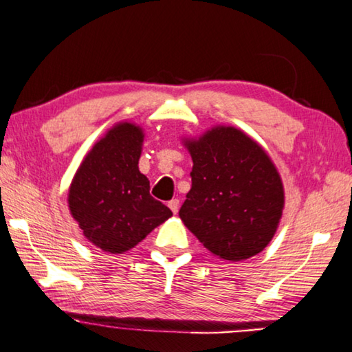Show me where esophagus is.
<instances>
[{"label": "esophagus", "mask_w": 352, "mask_h": 352, "mask_svg": "<svg viewBox=\"0 0 352 352\" xmlns=\"http://www.w3.org/2000/svg\"><path fill=\"white\" fill-rule=\"evenodd\" d=\"M168 206L170 208L172 212L177 214V212H178V208H180V200H178V198H174V200L169 201Z\"/></svg>", "instance_id": "34e87169"}]
</instances>
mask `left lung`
Returning <instances> with one entry per match:
<instances>
[{"label": "left lung", "instance_id": "left-lung-1", "mask_svg": "<svg viewBox=\"0 0 352 352\" xmlns=\"http://www.w3.org/2000/svg\"><path fill=\"white\" fill-rule=\"evenodd\" d=\"M192 186L180 219L220 258L240 261L263 251L277 231L283 184L261 146L235 127L188 140Z\"/></svg>", "mask_w": 352, "mask_h": 352}]
</instances>
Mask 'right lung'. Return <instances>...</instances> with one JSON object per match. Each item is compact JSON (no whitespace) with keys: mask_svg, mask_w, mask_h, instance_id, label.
<instances>
[{"mask_svg":"<svg viewBox=\"0 0 352 352\" xmlns=\"http://www.w3.org/2000/svg\"><path fill=\"white\" fill-rule=\"evenodd\" d=\"M143 137L135 124H117L82 160L70 184V214L104 252L129 251L172 215L138 170Z\"/></svg>","mask_w":352,"mask_h":352,"instance_id":"add662e5","label":"right lung"}]
</instances>
